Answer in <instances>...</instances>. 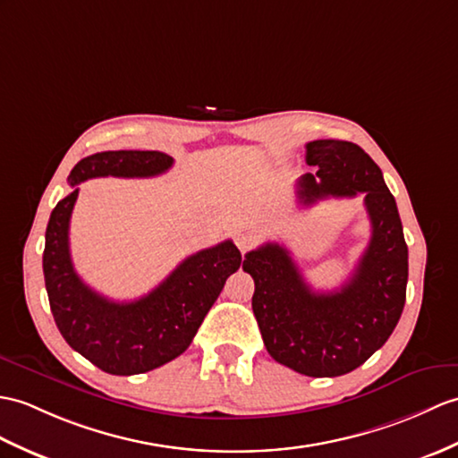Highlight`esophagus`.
<instances>
[{
	"label": "esophagus",
	"mask_w": 458,
	"mask_h": 458,
	"mask_svg": "<svg viewBox=\"0 0 458 458\" xmlns=\"http://www.w3.org/2000/svg\"><path fill=\"white\" fill-rule=\"evenodd\" d=\"M253 243H255V236H253V233L242 232V233H238V236H236V246H238V250H240L242 253H246L248 250H251Z\"/></svg>",
	"instance_id": "esophagus-1"
}]
</instances>
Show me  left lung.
<instances>
[{"instance_id": "obj_1", "label": "left lung", "mask_w": 458, "mask_h": 458, "mask_svg": "<svg viewBox=\"0 0 458 458\" xmlns=\"http://www.w3.org/2000/svg\"><path fill=\"white\" fill-rule=\"evenodd\" d=\"M316 174L299 179V203L365 195L370 240L342 289L318 293L281 243L246 253L243 271L255 283L251 308L263 344L277 363L306 377H339L360 367L386 344L406 302L408 246L396 200L380 167L353 142L306 144Z\"/></svg>"}]
</instances>
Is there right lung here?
Segmentation results:
<instances>
[{"mask_svg": "<svg viewBox=\"0 0 458 458\" xmlns=\"http://www.w3.org/2000/svg\"><path fill=\"white\" fill-rule=\"evenodd\" d=\"M174 157L154 150H116L83 157L73 165V187L55 207L47 226L42 271L55 322L68 345L109 375L129 377L162 367L193 342L210 306L242 253L232 240L200 250L138 301L114 302L85 284L70 255V218L80 189L93 177H154L165 174Z\"/></svg>", "mask_w": 458, "mask_h": 458, "instance_id": "1", "label": "right lung"}]
</instances>
